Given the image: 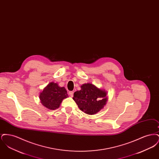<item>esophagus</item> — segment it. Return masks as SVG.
<instances>
[{
  "instance_id": "obj_1",
  "label": "esophagus",
  "mask_w": 159,
  "mask_h": 159,
  "mask_svg": "<svg viewBox=\"0 0 159 159\" xmlns=\"http://www.w3.org/2000/svg\"><path fill=\"white\" fill-rule=\"evenodd\" d=\"M68 93H69V95H70L71 97H73V93H74V92H73V91H70V92H68Z\"/></svg>"
}]
</instances>
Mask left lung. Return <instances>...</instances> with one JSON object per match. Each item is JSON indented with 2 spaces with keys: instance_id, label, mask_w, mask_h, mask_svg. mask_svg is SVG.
Here are the masks:
<instances>
[{
  "instance_id": "left-lung-1",
  "label": "left lung",
  "mask_w": 159,
  "mask_h": 159,
  "mask_svg": "<svg viewBox=\"0 0 159 159\" xmlns=\"http://www.w3.org/2000/svg\"><path fill=\"white\" fill-rule=\"evenodd\" d=\"M106 95L105 91L92 84L87 83L81 86V90L74 93L73 99L82 111L93 115L97 113L106 105Z\"/></svg>"
}]
</instances>
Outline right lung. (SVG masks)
Listing matches in <instances>:
<instances>
[{
	"label": "right lung",
	"instance_id": "add662e5",
	"mask_svg": "<svg viewBox=\"0 0 159 159\" xmlns=\"http://www.w3.org/2000/svg\"><path fill=\"white\" fill-rule=\"evenodd\" d=\"M68 97L65 88L59 87L57 83L51 82L48 84L40 94L41 103L50 110L58 108L64 98Z\"/></svg>",
	"mask_w": 159,
	"mask_h": 159
}]
</instances>
